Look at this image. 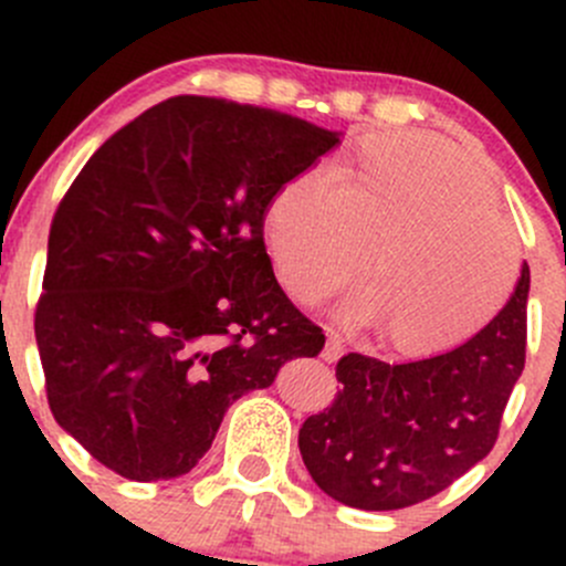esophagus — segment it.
Segmentation results:
<instances>
[{
	"label": "esophagus",
	"instance_id": "34e87169",
	"mask_svg": "<svg viewBox=\"0 0 566 566\" xmlns=\"http://www.w3.org/2000/svg\"><path fill=\"white\" fill-rule=\"evenodd\" d=\"M342 353H345V339H342L336 331H328V336H325V347H323V353H319V356H323V361L334 364L336 358L342 356Z\"/></svg>",
	"mask_w": 566,
	"mask_h": 566
}]
</instances>
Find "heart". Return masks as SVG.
<instances>
[{"label": "heart", "mask_w": 566, "mask_h": 566, "mask_svg": "<svg viewBox=\"0 0 566 566\" xmlns=\"http://www.w3.org/2000/svg\"><path fill=\"white\" fill-rule=\"evenodd\" d=\"M493 186L471 158L424 134H375L331 167L298 175L262 213L279 284L301 304L350 287V315L410 358L447 353L484 328L510 295L517 243L490 210Z\"/></svg>", "instance_id": "1"}]
</instances>
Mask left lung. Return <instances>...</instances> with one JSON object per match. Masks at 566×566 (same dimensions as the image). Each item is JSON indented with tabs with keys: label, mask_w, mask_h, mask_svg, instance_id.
Wrapping results in <instances>:
<instances>
[{
	"label": "left lung",
	"mask_w": 566,
	"mask_h": 566,
	"mask_svg": "<svg viewBox=\"0 0 566 566\" xmlns=\"http://www.w3.org/2000/svg\"><path fill=\"white\" fill-rule=\"evenodd\" d=\"M528 284L523 262L504 310L447 353L402 364L347 353L336 399L298 432L317 488L356 510H402L488 458L526 364Z\"/></svg>",
	"instance_id": "obj_1"
}]
</instances>
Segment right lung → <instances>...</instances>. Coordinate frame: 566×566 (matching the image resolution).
<instances>
[{
    "label": "right lung",
    "mask_w": 566,
    "mask_h": 566,
    "mask_svg": "<svg viewBox=\"0 0 566 566\" xmlns=\"http://www.w3.org/2000/svg\"><path fill=\"white\" fill-rule=\"evenodd\" d=\"M342 136L180 95L84 164L51 224L35 339L51 413L95 460L134 482L182 476L235 399L323 350L273 276L262 213Z\"/></svg>",
    "instance_id": "add662e5"
}]
</instances>
